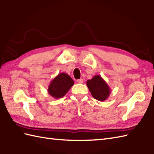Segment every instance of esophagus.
Returning <instances> with one entry per match:
<instances>
[{"instance_id":"34e87169","label":"esophagus","mask_w":154,"mask_h":154,"mask_svg":"<svg viewBox=\"0 0 154 154\" xmlns=\"http://www.w3.org/2000/svg\"><path fill=\"white\" fill-rule=\"evenodd\" d=\"M77 82L78 83H83V79H78V80H77Z\"/></svg>"}]
</instances>
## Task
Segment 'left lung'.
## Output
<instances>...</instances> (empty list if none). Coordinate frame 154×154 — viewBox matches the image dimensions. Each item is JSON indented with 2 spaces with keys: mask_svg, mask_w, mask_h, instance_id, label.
I'll return each mask as SVG.
<instances>
[{
  "mask_svg": "<svg viewBox=\"0 0 154 154\" xmlns=\"http://www.w3.org/2000/svg\"><path fill=\"white\" fill-rule=\"evenodd\" d=\"M87 85L94 99L99 101L106 100L109 97L111 90L100 75H94L90 80H87Z\"/></svg>",
  "mask_w": 154,
  "mask_h": 154,
  "instance_id": "8db88e82",
  "label": "left lung"
}]
</instances>
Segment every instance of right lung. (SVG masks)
<instances>
[{
  "instance_id": "add662e5",
  "label": "right lung",
  "mask_w": 154,
  "mask_h": 154,
  "mask_svg": "<svg viewBox=\"0 0 154 154\" xmlns=\"http://www.w3.org/2000/svg\"><path fill=\"white\" fill-rule=\"evenodd\" d=\"M73 85L74 81L69 75L60 73L51 81L48 92L54 99H60L66 94Z\"/></svg>"
}]
</instances>
